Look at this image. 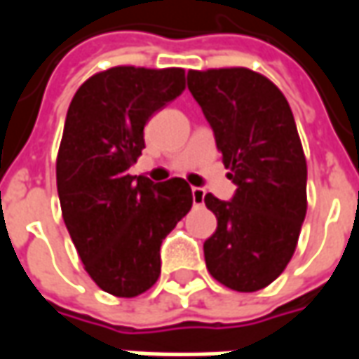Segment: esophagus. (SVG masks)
<instances>
[{
    "label": "esophagus",
    "instance_id": "1",
    "mask_svg": "<svg viewBox=\"0 0 359 359\" xmlns=\"http://www.w3.org/2000/svg\"><path fill=\"white\" fill-rule=\"evenodd\" d=\"M203 196H205V192H203L202 188H192V202H194V205H202Z\"/></svg>",
    "mask_w": 359,
    "mask_h": 359
}]
</instances>
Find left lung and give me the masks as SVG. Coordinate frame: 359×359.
<instances>
[{
	"mask_svg": "<svg viewBox=\"0 0 359 359\" xmlns=\"http://www.w3.org/2000/svg\"><path fill=\"white\" fill-rule=\"evenodd\" d=\"M188 90L213 128L236 184L231 202L205 194L217 229L203 242L211 277L256 292L285 271L308 210V165L283 92L244 67L188 71Z\"/></svg>",
	"mask_w": 359,
	"mask_h": 359,
	"instance_id": "8db88e82",
	"label": "left lung"
}]
</instances>
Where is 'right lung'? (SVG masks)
<instances>
[{"label": "right lung", "mask_w": 359, "mask_h": 359, "mask_svg": "<svg viewBox=\"0 0 359 359\" xmlns=\"http://www.w3.org/2000/svg\"><path fill=\"white\" fill-rule=\"evenodd\" d=\"M184 90V69L113 67L95 73L69 105L57 154L63 221L95 285L134 298L156 285L159 248L192 208L184 179L128 175L149 117Z\"/></svg>", "instance_id": "add662e5"}]
</instances>
